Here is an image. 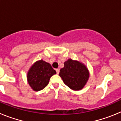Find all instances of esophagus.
Segmentation results:
<instances>
[{
	"mask_svg": "<svg viewBox=\"0 0 121 121\" xmlns=\"http://www.w3.org/2000/svg\"><path fill=\"white\" fill-rule=\"evenodd\" d=\"M56 73L58 74L59 73V68H57V69H56Z\"/></svg>",
	"mask_w": 121,
	"mask_h": 121,
	"instance_id": "1",
	"label": "esophagus"
}]
</instances>
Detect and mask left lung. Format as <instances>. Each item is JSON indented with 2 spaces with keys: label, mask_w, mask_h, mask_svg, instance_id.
Returning <instances> with one entry per match:
<instances>
[{
  "label": "left lung",
  "mask_w": 121,
  "mask_h": 121,
  "mask_svg": "<svg viewBox=\"0 0 121 121\" xmlns=\"http://www.w3.org/2000/svg\"><path fill=\"white\" fill-rule=\"evenodd\" d=\"M60 77L66 85L73 90H79L85 85L89 78L88 69L84 64L68 59L59 73Z\"/></svg>",
  "instance_id": "8db88e82"
}]
</instances>
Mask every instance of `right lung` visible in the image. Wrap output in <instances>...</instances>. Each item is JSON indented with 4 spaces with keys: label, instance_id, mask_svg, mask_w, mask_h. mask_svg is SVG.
Wrapping results in <instances>:
<instances>
[{
    "label": "right lung",
    "instance_id": "add662e5",
    "mask_svg": "<svg viewBox=\"0 0 121 121\" xmlns=\"http://www.w3.org/2000/svg\"><path fill=\"white\" fill-rule=\"evenodd\" d=\"M55 74L56 72L49 63L40 60L36 62L29 70L28 82L34 90L40 91L48 85L50 78Z\"/></svg>",
    "mask_w": 121,
    "mask_h": 121
}]
</instances>
